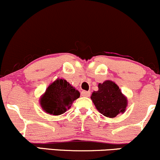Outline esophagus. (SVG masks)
<instances>
[{
  "mask_svg": "<svg viewBox=\"0 0 160 160\" xmlns=\"http://www.w3.org/2000/svg\"><path fill=\"white\" fill-rule=\"evenodd\" d=\"M81 94H82V97H90V95H91V92H90V91H82V93H81Z\"/></svg>",
  "mask_w": 160,
  "mask_h": 160,
  "instance_id": "34e87169",
  "label": "esophagus"
}]
</instances>
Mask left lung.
<instances>
[{"mask_svg": "<svg viewBox=\"0 0 160 160\" xmlns=\"http://www.w3.org/2000/svg\"><path fill=\"white\" fill-rule=\"evenodd\" d=\"M98 88V91L93 92L91 98L101 114L108 118H114L125 112L127 99L114 82L106 81L99 84Z\"/></svg>", "mask_w": 160, "mask_h": 160, "instance_id": "8db88e82", "label": "left lung"}]
</instances>
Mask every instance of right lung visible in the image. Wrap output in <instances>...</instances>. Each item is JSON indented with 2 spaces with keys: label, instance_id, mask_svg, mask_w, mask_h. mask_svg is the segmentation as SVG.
<instances>
[{
  "label": "right lung",
  "instance_id": "obj_1",
  "mask_svg": "<svg viewBox=\"0 0 160 160\" xmlns=\"http://www.w3.org/2000/svg\"><path fill=\"white\" fill-rule=\"evenodd\" d=\"M80 93L64 79H57L51 84L40 98V105L47 113L60 115L65 113Z\"/></svg>",
  "mask_w": 160,
  "mask_h": 160
}]
</instances>
